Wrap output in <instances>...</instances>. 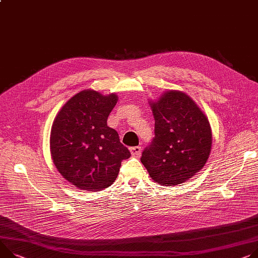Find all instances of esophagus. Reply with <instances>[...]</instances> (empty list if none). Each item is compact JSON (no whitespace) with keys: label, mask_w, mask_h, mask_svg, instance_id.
I'll list each match as a JSON object with an SVG mask.
<instances>
[{"label":"esophagus","mask_w":258,"mask_h":258,"mask_svg":"<svg viewBox=\"0 0 258 258\" xmlns=\"http://www.w3.org/2000/svg\"><path fill=\"white\" fill-rule=\"evenodd\" d=\"M141 151H142L141 147H132V148H130V152H131L132 156H138V155L141 154Z\"/></svg>","instance_id":"34e87169"}]
</instances>
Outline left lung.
Wrapping results in <instances>:
<instances>
[{"instance_id": "obj_1", "label": "left lung", "mask_w": 258, "mask_h": 258, "mask_svg": "<svg viewBox=\"0 0 258 258\" xmlns=\"http://www.w3.org/2000/svg\"><path fill=\"white\" fill-rule=\"evenodd\" d=\"M155 117V137L141 161L152 180L175 186L190 180L207 163L212 149L208 117L192 99L170 90L150 101Z\"/></svg>"}]
</instances>
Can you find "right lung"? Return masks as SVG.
Returning <instances> with one entry per match:
<instances>
[{
  "label": "right lung",
  "instance_id": "right-lung-1",
  "mask_svg": "<svg viewBox=\"0 0 258 258\" xmlns=\"http://www.w3.org/2000/svg\"><path fill=\"white\" fill-rule=\"evenodd\" d=\"M115 94L94 90L77 93L57 112L50 132L53 163L65 180L81 190L101 191L115 181L123 160L131 156L107 117Z\"/></svg>",
  "mask_w": 258,
  "mask_h": 258
}]
</instances>
